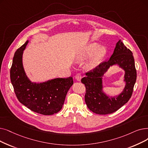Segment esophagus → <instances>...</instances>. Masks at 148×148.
<instances>
[{
	"label": "esophagus",
	"instance_id": "1",
	"mask_svg": "<svg viewBox=\"0 0 148 148\" xmlns=\"http://www.w3.org/2000/svg\"><path fill=\"white\" fill-rule=\"evenodd\" d=\"M75 79L77 81H80L82 79V75L80 73H78L75 75Z\"/></svg>",
	"mask_w": 148,
	"mask_h": 148
}]
</instances>
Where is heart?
Segmentation results:
<instances>
[{
	"mask_svg": "<svg viewBox=\"0 0 148 148\" xmlns=\"http://www.w3.org/2000/svg\"><path fill=\"white\" fill-rule=\"evenodd\" d=\"M99 46L98 43H92L89 44L86 48L85 53L83 56L84 59H86V57L91 56L95 51H96L92 57L86 65V68L88 70H92L97 68L106 54L107 51L106 48L103 46L99 47Z\"/></svg>",
	"mask_w": 148,
	"mask_h": 148,
	"instance_id": "b5f03b06",
	"label": "heart"
}]
</instances>
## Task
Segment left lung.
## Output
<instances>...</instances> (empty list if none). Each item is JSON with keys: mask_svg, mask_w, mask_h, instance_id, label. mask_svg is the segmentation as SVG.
Listing matches in <instances>:
<instances>
[{"mask_svg": "<svg viewBox=\"0 0 148 148\" xmlns=\"http://www.w3.org/2000/svg\"><path fill=\"white\" fill-rule=\"evenodd\" d=\"M114 65H118L125 71V86L119 95L110 96L102 89V77ZM86 75L81 81L86 87L85 100L89 110L100 115L113 113L129 101L133 92L137 72L132 53L119 40L110 60L100 63L92 71L86 73Z\"/></svg>", "mask_w": 148, "mask_h": 148, "instance_id": "8db88e82", "label": "left lung"}]
</instances>
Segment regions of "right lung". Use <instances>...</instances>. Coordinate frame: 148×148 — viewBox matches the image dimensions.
I'll list each match as a JSON object with an SVG mask.
<instances>
[{
    "label": "right lung",
    "instance_id": "obj_1",
    "mask_svg": "<svg viewBox=\"0 0 148 148\" xmlns=\"http://www.w3.org/2000/svg\"><path fill=\"white\" fill-rule=\"evenodd\" d=\"M27 40L17 49L10 69V79L18 100L35 112L53 115L60 111L73 77L56 78L42 83L31 82L23 68L22 57Z\"/></svg>",
    "mask_w": 148,
    "mask_h": 148
}]
</instances>
